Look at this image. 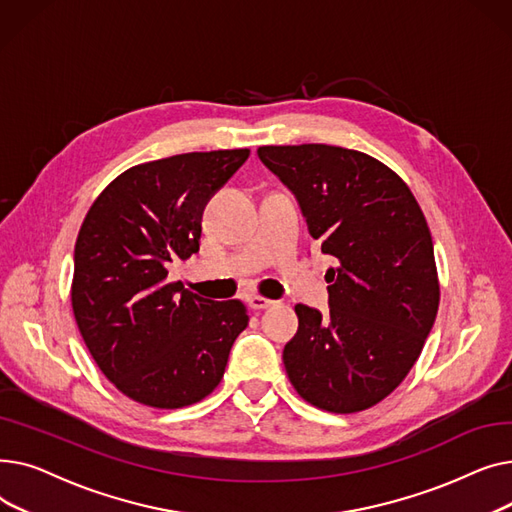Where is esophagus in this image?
Masks as SVG:
<instances>
[{"label":"esophagus","mask_w":512,"mask_h":512,"mask_svg":"<svg viewBox=\"0 0 512 512\" xmlns=\"http://www.w3.org/2000/svg\"><path fill=\"white\" fill-rule=\"evenodd\" d=\"M274 305H276V301L259 297V294H255V297H249V307H251V309H257V311L270 309V307H274Z\"/></svg>","instance_id":"esophagus-1"}]
</instances>
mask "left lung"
I'll use <instances>...</instances> for the list:
<instances>
[{
  "label": "left lung",
  "mask_w": 512,
  "mask_h": 512,
  "mask_svg": "<svg viewBox=\"0 0 512 512\" xmlns=\"http://www.w3.org/2000/svg\"><path fill=\"white\" fill-rule=\"evenodd\" d=\"M297 195L309 234L332 255L330 313L297 305L288 380L309 405L359 413L392 394L419 359L440 305L434 242L411 188L367 153L332 145L257 149Z\"/></svg>",
  "instance_id": "obj_1"
}]
</instances>
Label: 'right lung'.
Instances as JSON below:
<instances>
[{
    "mask_svg": "<svg viewBox=\"0 0 512 512\" xmlns=\"http://www.w3.org/2000/svg\"><path fill=\"white\" fill-rule=\"evenodd\" d=\"M249 149L172 155L132 166L107 184L78 230L70 301L101 373L153 409H182L218 388L242 301H209L168 282V263L199 251L209 197Z\"/></svg>",
    "mask_w": 512,
    "mask_h": 512,
    "instance_id": "obj_1",
    "label": "right lung"
}]
</instances>
